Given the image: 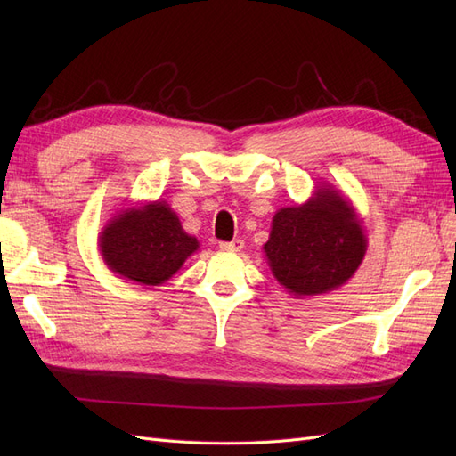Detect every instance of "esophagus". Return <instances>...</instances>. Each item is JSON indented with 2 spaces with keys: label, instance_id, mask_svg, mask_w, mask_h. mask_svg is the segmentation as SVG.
<instances>
[{
  "label": "esophagus",
  "instance_id": "obj_1",
  "mask_svg": "<svg viewBox=\"0 0 456 456\" xmlns=\"http://www.w3.org/2000/svg\"><path fill=\"white\" fill-rule=\"evenodd\" d=\"M243 247H245V241L241 238L233 240V241H223V243H220V249L230 251V253H238V251L243 249Z\"/></svg>",
  "mask_w": 456,
  "mask_h": 456
}]
</instances>
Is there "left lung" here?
<instances>
[{"mask_svg":"<svg viewBox=\"0 0 456 456\" xmlns=\"http://www.w3.org/2000/svg\"><path fill=\"white\" fill-rule=\"evenodd\" d=\"M262 251L289 295L314 297L352 278L367 253V236L354 203L322 183L308 201L273 215Z\"/></svg>","mask_w":456,"mask_h":456,"instance_id":"obj_1","label":"left lung"}]
</instances>
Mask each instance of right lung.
Instances as JSON below:
<instances>
[{"mask_svg": "<svg viewBox=\"0 0 456 456\" xmlns=\"http://www.w3.org/2000/svg\"><path fill=\"white\" fill-rule=\"evenodd\" d=\"M200 249L167 201L131 203L106 223L99 236L104 265L119 278L146 287L161 285Z\"/></svg>", "mask_w": 456, "mask_h": 456, "instance_id": "obj_1", "label": "right lung"}]
</instances>
